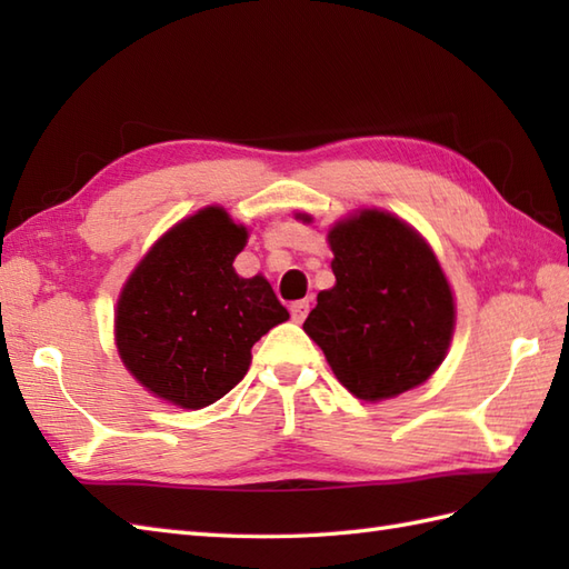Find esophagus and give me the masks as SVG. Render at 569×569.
Returning <instances> with one entry per match:
<instances>
[{"mask_svg":"<svg viewBox=\"0 0 569 569\" xmlns=\"http://www.w3.org/2000/svg\"><path fill=\"white\" fill-rule=\"evenodd\" d=\"M308 310H310V300H296V303L291 306V318L296 322H303L306 316H308Z\"/></svg>","mask_w":569,"mask_h":569,"instance_id":"obj_1","label":"esophagus"}]
</instances>
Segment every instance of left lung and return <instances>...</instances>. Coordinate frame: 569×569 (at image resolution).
I'll list each match as a JSON object with an SVG mask.
<instances>
[{"instance_id":"1","label":"left lung","mask_w":569,"mask_h":569,"mask_svg":"<svg viewBox=\"0 0 569 569\" xmlns=\"http://www.w3.org/2000/svg\"><path fill=\"white\" fill-rule=\"evenodd\" d=\"M328 239L337 283L318 293L303 330L357 398L413 389L440 367L455 330L438 259L406 222L379 210L335 224Z\"/></svg>"}]
</instances>
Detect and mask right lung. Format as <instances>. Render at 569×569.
I'll use <instances>...</instances> for the list:
<instances>
[{
    "mask_svg": "<svg viewBox=\"0 0 569 569\" xmlns=\"http://www.w3.org/2000/svg\"><path fill=\"white\" fill-rule=\"evenodd\" d=\"M247 229L204 208L156 241L117 303V347L151 393L204 408L244 379L251 347L288 320L263 276L241 278Z\"/></svg>",
    "mask_w": 569,
    "mask_h": 569,
    "instance_id": "right-lung-1",
    "label": "right lung"
}]
</instances>
